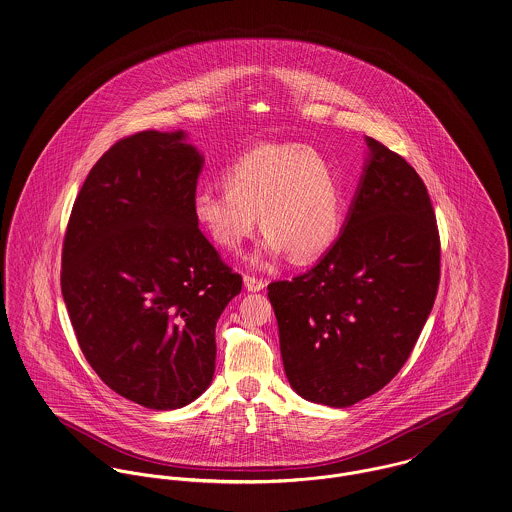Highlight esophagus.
Listing matches in <instances>:
<instances>
[{
	"label": "esophagus",
	"instance_id": "obj_1",
	"mask_svg": "<svg viewBox=\"0 0 512 512\" xmlns=\"http://www.w3.org/2000/svg\"><path fill=\"white\" fill-rule=\"evenodd\" d=\"M244 285H246V289L248 291H252V293H258V291H262L264 287H266V283L262 281V279H258V277H254V275H244Z\"/></svg>",
	"mask_w": 512,
	"mask_h": 512
}]
</instances>
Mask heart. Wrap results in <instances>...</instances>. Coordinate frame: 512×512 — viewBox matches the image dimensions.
I'll use <instances>...</instances> for the list:
<instances>
[{
  "mask_svg": "<svg viewBox=\"0 0 512 512\" xmlns=\"http://www.w3.org/2000/svg\"><path fill=\"white\" fill-rule=\"evenodd\" d=\"M225 188L200 186L192 217L215 246L237 250L260 215L266 231L256 260L289 252L297 262L322 256L338 239L343 184L336 165L305 143H262L223 171Z\"/></svg>",
  "mask_w": 512,
  "mask_h": 512,
  "instance_id": "obj_1",
  "label": "heart"
}]
</instances>
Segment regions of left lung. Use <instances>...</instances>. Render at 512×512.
<instances>
[{"mask_svg":"<svg viewBox=\"0 0 512 512\" xmlns=\"http://www.w3.org/2000/svg\"><path fill=\"white\" fill-rule=\"evenodd\" d=\"M365 141L369 157L338 240L312 270L268 285L291 388L332 408L353 406L398 375L441 277L423 180L404 157Z\"/></svg>","mask_w":512,"mask_h":512,"instance_id":"left-lung-1","label":"left lung"}]
</instances>
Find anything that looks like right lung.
<instances>
[{"instance_id": "right-lung-1", "label": "right lung", "mask_w": 512, "mask_h": 512, "mask_svg": "<svg viewBox=\"0 0 512 512\" xmlns=\"http://www.w3.org/2000/svg\"><path fill=\"white\" fill-rule=\"evenodd\" d=\"M204 155L186 134L116 141L85 178L62 250L79 347L116 394L149 409L194 402L215 373V324L242 289L192 217Z\"/></svg>"}]
</instances>
